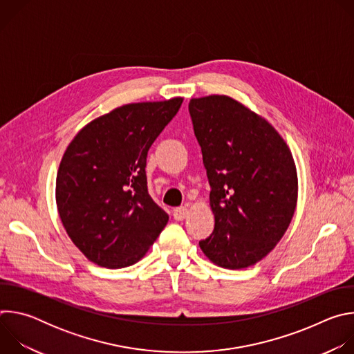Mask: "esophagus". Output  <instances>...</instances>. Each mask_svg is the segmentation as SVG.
I'll list each match as a JSON object with an SVG mask.
<instances>
[{"mask_svg": "<svg viewBox=\"0 0 354 354\" xmlns=\"http://www.w3.org/2000/svg\"><path fill=\"white\" fill-rule=\"evenodd\" d=\"M187 213H189V212H187V207H186V206L176 207V209L174 210V218H175L176 221H182V220L186 218Z\"/></svg>", "mask_w": 354, "mask_h": 354, "instance_id": "obj_1", "label": "esophagus"}]
</instances>
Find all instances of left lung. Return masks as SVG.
<instances>
[{"instance_id":"left-lung-1","label":"left lung","mask_w":354,"mask_h":354,"mask_svg":"<svg viewBox=\"0 0 354 354\" xmlns=\"http://www.w3.org/2000/svg\"><path fill=\"white\" fill-rule=\"evenodd\" d=\"M189 113L216 218L213 234L198 245L217 266L255 265L281 239L295 212L291 151L268 120L230 96L190 99Z\"/></svg>"}]
</instances>
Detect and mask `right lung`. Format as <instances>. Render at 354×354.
<instances>
[{
    "label": "right lung",
    "instance_id": "obj_1",
    "mask_svg": "<svg viewBox=\"0 0 354 354\" xmlns=\"http://www.w3.org/2000/svg\"><path fill=\"white\" fill-rule=\"evenodd\" d=\"M183 102L129 104L88 123L67 147L56 179L62 223L93 263L138 262L169 217L147 187V154Z\"/></svg>",
    "mask_w": 354,
    "mask_h": 354
}]
</instances>
